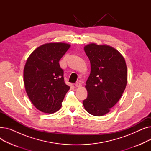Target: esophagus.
<instances>
[{
    "mask_svg": "<svg viewBox=\"0 0 151 151\" xmlns=\"http://www.w3.org/2000/svg\"><path fill=\"white\" fill-rule=\"evenodd\" d=\"M75 86H76V87H78V88H80V87H81V84L80 83V82H76V83H75Z\"/></svg>",
    "mask_w": 151,
    "mask_h": 151,
    "instance_id": "esophagus-1",
    "label": "esophagus"
}]
</instances>
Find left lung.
I'll use <instances>...</instances> for the list:
<instances>
[{"instance_id": "8db88e82", "label": "left lung", "mask_w": 151, "mask_h": 151, "mask_svg": "<svg viewBox=\"0 0 151 151\" xmlns=\"http://www.w3.org/2000/svg\"><path fill=\"white\" fill-rule=\"evenodd\" d=\"M91 62L90 75L86 83L88 97L83 100L89 114L101 116L119 100L127 82L124 57L114 47L91 43L84 47Z\"/></svg>"}]
</instances>
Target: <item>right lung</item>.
<instances>
[{
  "label": "right lung",
  "instance_id": "1",
  "mask_svg": "<svg viewBox=\"0 0 151 151\" xmlns=\"http://www.w3.org/2000/svg\"><path fill=\"white\" fill-rule=\"evenodd\" d=\"M70 45L49 43L38 47L29 56L24 68V83L33 105L45 113L52 114L62 106L70 87L63 78L59 60Z\"/></svg>",
  "mask_w": 151,
  "mask_h": 151
}]
</instances>
